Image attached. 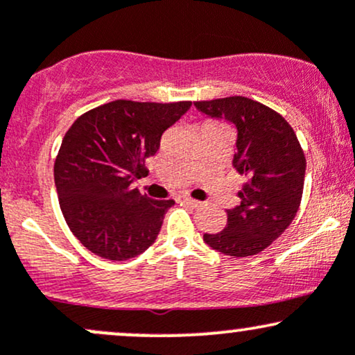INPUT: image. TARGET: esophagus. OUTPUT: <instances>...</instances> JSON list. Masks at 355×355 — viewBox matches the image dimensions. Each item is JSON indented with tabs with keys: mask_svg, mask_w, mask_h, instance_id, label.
Masks as SVG:
<instances>
[{
	"mask_svg": "<svg viewBox=\"0 0 355 355\" xmlns=\"http://www.w3.org/2000/svg\"><path fill=\"white\" fill-rule=\"evenodd\" d=\"M177 200H178V202L187 203V205H190V207H198V205H200V202H198V200H193V198L189 197V195H178Z\"/></svg>",
	"mask_w": 355,
	"mask_h": 355,
	"instance_id": "1",
	"label": "esophagus"
}]
</instances>
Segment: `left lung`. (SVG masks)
I'll return each mask as SVG.
<instances>
[{
  "label": "left lung",
  "instance_id": "8db88e82",
  "mask_svg": "<svg viewBox=\"0 0 355 355\" xmlns=\"http://www.w3.org/2000/svg\"><path fill=\"white\" fill-rule=\"evenodd\" d=\"M203 115L225 118L237 128L234 166L247 178L240 203L227 210V227L203 240L230 257L262 252L284 234L300 207L305 155L295 132L275 110L245 98L227 96L195 101Z\"/></svg>",
  "mask_w": 355,
  "mask_h": 355
}]
</instances>
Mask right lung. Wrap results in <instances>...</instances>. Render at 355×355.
<instances>
[{
  "label": "right lung",
  "instance_id": "obj_1",
  "mask_svg": "<svg viewBox=\"0 0 355 355\" xmlns=\"http://www.w3.org/2000/svg\"><path fill=\"white\" fill-rule=\"evenodd\" d=\"M191 101L115 100L83 113L61 141L55 185L68 227L89 252L108 260L140 255L157 240L173 200H153L133 187L145 160Z\"/></svg>",
  "mask_w": 355,
  "mask_h": 355
}]
</instances>
